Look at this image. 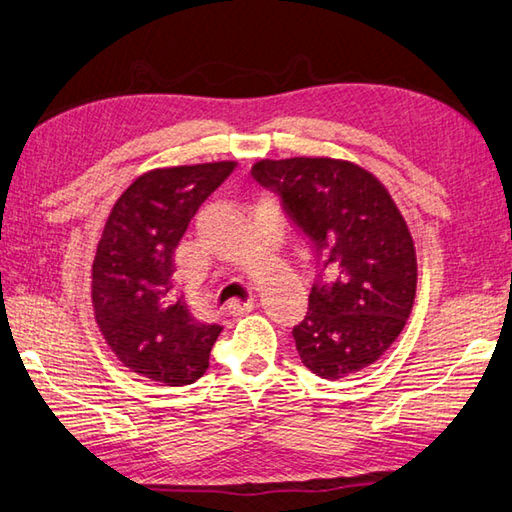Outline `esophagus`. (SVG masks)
<instances>
[{
  "label": "esophagus",
  "mask_w": 512,
  "mask_h": 512,
  "mask_svg": "<svg viewBox=\"0 0 512 512\" xmlns=\"http://www.w3.org/2000/svg\"><path fill=\"white\" fill-rule=\"evenodd\" d=\"M255 309V302L250 300V302H232V304H228V313L230 315H235V318H239V315H246V313H250Z\"/></svg>",
  "instance_id": "obj_1"
}]
</instances>
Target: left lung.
Wrapping results in <instances>:
<instances>
[{
  "label": "left lung",
  "mask_w": 512,
  "mask_h": 512,
  "mask_svg": "<svg viewBox=\"0 0 512 512\" xmlns=\"http://www.w3.org/2000/svg\"><path fill=\"white\" fill-rule=\"evenodd\" d=\"M250 174L282 197L333 282L313 284L293 329L297 353L327 380L356 374L401 336L416 297L412 232L374 174L329 156L262 159Z\"/></svg>",
  "instance_id": "obj_1"
}]
</instances>
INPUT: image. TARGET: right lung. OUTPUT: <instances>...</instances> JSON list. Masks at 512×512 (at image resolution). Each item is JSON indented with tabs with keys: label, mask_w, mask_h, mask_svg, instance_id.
Instances as JSON below:
<instances>
[{
	"label": "right lung",
	"mask_w": 512,
	"mask_h": 512,
	"mask_svg": "<svg viewBox=\"0 0 512 512\" xmlns=\"http://www.w3.org/2000/svg\"><path fill=\"white\" fill-rule=\"evenodd\" d=\"M237 161L156 167L111 208L91 266V304L109 349L134 374L170 387L208 369L221 327L194 318L174 288V250Z\"/></svg>",
	"instance_id": "1"
}]
</instances>
